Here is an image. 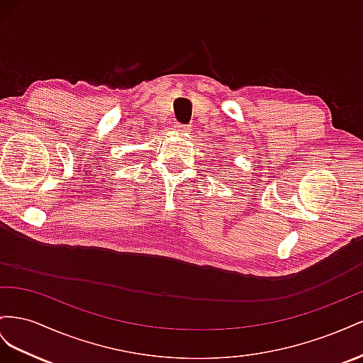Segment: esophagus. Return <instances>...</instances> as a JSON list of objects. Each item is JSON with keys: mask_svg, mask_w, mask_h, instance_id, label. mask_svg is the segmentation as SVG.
Here are the masks:
<instances>
[{"mask_svg": "<svg viewBox=\"0 0 363 363\" xmlns=\"http://www.w3.org/2000/svg\"><path fill=\"white\" fill-rule=\"evenodd\" d=\"M176 130H178V132H182V133H189V132H191L190 126H185V124H178V126H176Z\"/></svg>", "mask_w": 363, "mask_h": 363, "instance_id": "1", "label": "esophagus"}]
</instances>
